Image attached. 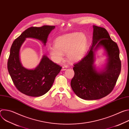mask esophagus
Returning a JSON list of instances; mask_svg holds the SVG:
<instances>
[{
  "instance_id": "obj_1",
  "label": "esophagus",
  "mask_w": 129,
  "mask_h": 129,
  "mask_svg": "<svg viewBox=\"0 0 129 129\" xmlns=\"http://www.w3.org/2000/svg\"><path fill=\"white\" fill-rule=\"evenodd\" d=\"M67 68H68V66H66V65L63 66L62 67V71H64V70H66Z\"/></svg>"
}]
</instances>
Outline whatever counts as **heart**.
Listing matches in <instances>:
<instances>
[{
  "label": "heart",
  "instance_id": "b5f03b06",
  "mask_svg": "<svg viewBox=\"0 0 129 129\" xmlns=\"http://www.w3.org/2000/svg\"><path fill=\"white\" fill-rule=\"evenodd\" d=\"M87 39L84 34L72 33L58 37L54 41V45L48 46V51L57 63L63 59L65 53L69 61L77 62L84 57Z\"/></svg>",
  "mask_w": 129,
  "mask_h": 129
}]
</instances>
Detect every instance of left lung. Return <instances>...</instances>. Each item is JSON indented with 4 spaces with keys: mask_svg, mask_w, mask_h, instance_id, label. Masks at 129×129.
Listing matches in <instances>:
<instances>
[{
    "mask_svg": "<svg viewBox=\"0 0 129 129\" xmlns=\"http://www.w3.org/2000/svg\"><path fill=\"white\" fill-rule=\"evenodd\" d=\"M93 40L86 56L73 64L75 76L71 87L75 93L85 100L102 99L113 90L121 71L119 50L110 38L107 30L93 25ZM103 48L107 56V62L103 69L98 70L94 65L95 50Z\"/></svg>",
    "mask_w": 129,
    "mask_h": 129,
    "instance_id": "obj_1",
    "label": "left lung"
}]
</instances>
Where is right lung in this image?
I'll use <instances>...</instances> for the list:
<instances>
[{
  "instance_id": "obj_1",
  "label": "right lung",
  "mask_w": 129,
  "mask_h": 129,
  "mask_svg": "<svg viewBox=\"0 0 129 129\" xmlns=\"http://www.w3.org/2000/svg\"><path fill=\"white\" fill-rule=\"evenodd\" d=\"M54 28V26L50 25L30 27L16 39L12 45L8 62V71L17 89L26 95L38 97L47 93L62 67L43 55L35 69L26 68L20 61V48L26 38L39 40L45 45L49 34Z\"/></svg>"
}]
</instances>
